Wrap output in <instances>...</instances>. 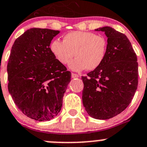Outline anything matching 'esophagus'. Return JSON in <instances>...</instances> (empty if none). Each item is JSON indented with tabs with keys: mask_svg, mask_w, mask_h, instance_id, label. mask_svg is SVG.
<instances>
[{
	"mask_svg": "<svg viewBox=\"0 0 147 147\" xmlns=\"http://www.w3.org/2000/svg\"><path fill=\"white\" fill-rule=\"evenodd\" d=\"M71 75H72V78H79L78 75H77V74L72 73V74H71Z\"/></svg>",
	"mask_w": 147,
	"mask_h": 147,
	"instance_id": "34e87169",
	"label": "esophagus"
}]
</instances>
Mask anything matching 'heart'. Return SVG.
<instances>
[{"label": "heart", "mask_w": 147, "mask_h": 147, "mask_svg": "<svg viewBox=\"0 0 147 147\" xmlns=\"http://www.w3.org/2000/svg\"><path fill=\"white\" fill-rule=\"evenodd\" d=\"M107 42L105 37L91 32L72 31L63 37V42L55 40L50 43L51 53L60 63H69L74 71L94 70L101 65L105 58Z\"/></svg>", "instance_id": "heart-1"}]
</instances>
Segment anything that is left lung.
<instances>
[{"label": "left lung", "mask_w": 147, "mask_h": 147, "mask_svg": "<svg viewBox=\"0 0 147 147\" xmlns=\"http://www.w3.org/2000/svg\"><path fill=\"white\" fill-rule=\"evenodd\" d=\"M95 30L107 37V53L99 67L82 77V103L90 117L108 119L123 112L135 94L137 57L124 34L108 26Z\"/></svg>", "instance_id": "left-lung-1"}]
</instances>
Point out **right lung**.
<instances>
[{"label": "right lung", "mask_w": 147, "mask_h": 147, "mask_svg": "<svg viewBox=\"0 0 147 147\" xmlns=\"http://www.w3.org/2000/svg\"><path fill=\"white\" fill-rule=\"evenodd\" d=\"M58 30L30 28L15 40L8 71V91L25 115L37 121L55 117L71 73L59 63L50 49Z\"/></svg>", "instance_id": "1"}]
</instances>
